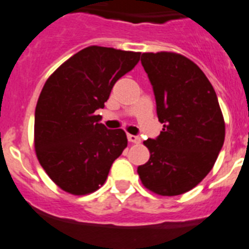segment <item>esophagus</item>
Returning a JSON list of instances; mask_svg holds the SVG:
<instances>
[{
    "mask_svg": "<svg viewBox=\"0 0 249 249\" xmlns=\"http://www.w3.org/2000/svg\"><path fill=\"white\" fill-rule=\"evenodd\" d=\"M127 140L130 142H135V144L140 142V138L138 135H133V134H127Z\"/></svg>",
    "mask_w": 249,
    "mask_h": 249,
    "instance_id": "34e87169",
    "label": "esophagus"
}]
</instances>
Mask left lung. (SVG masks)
Returning a JSON list of instances; mask_svg holds the SVG:
<instances>
[{"label":"left lung","instance_id":"8db88e82","mask_svg":"<svg viewBox=\"0 0 249 249\" xmlns=\"http://www.w3.org/2000/svg\"><path fill=\"white\" fill-rule=\"evenodd\" d=\"M163 130L144 145L142 183L160 196H179L205 178L223 146L226 127L217 94L193 61L172 53L142 55Z\"/></svg>","mask_w":249,"mask_h":249}]
</instances>
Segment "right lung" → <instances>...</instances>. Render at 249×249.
<instances>
[{"instance_id":"1","label":"right lung","mask_w":249,"mask_h":249,"mask_svg":"<svg viewBox=\"0 0 249 249\" xmlns=\"http://www.w3.org/2000/svg\"><path fill=\"white\" fill-rule=\"evenodd\" d=\"M139 60L140 53L90 46L45 83L35 110V149L47 176L65 192L84 196L99 189L126 148L125 131L107 129L95 111Z\"/></svg>"}]
</instances>
